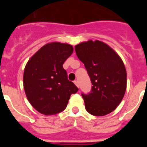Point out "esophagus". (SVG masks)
Wrapping results in <instances>:
<instances>
[{"label": "esophagus", "mask_w": 147, "mask_h": 147, "mask_svg": "<svg viewBox=\"0 0 147 147\" xmlns=\"http://www.w3.org/2000/svg\"><path fill=\"white\" fill-rule=\"evenodd\" d=\"M74 84L76 85V87H78V88H80V84H79V82H78L77 80H75V81H74Z\"/></svg>", "instance_id": "esophagus-1"}]
</instances>
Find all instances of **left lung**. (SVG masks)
<instances>
[{"label":"left lung","mask_w":147,"mask_h":147,"mask_svg":"<svg viewBox=\"0 0 147 147\" xmlns=\"http://www.w3.org/2000/svg\"><path fill=\"white\" fill-rule=\"evenodd\" d=\"M92 82L91 93L82 94L90 114L103 116L121 103L127 88V71L119 54L107 43L90 40L75 45Z\"/></svg>","instance_id":"obj_1"}]
</instances>
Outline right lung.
<instances>
[{
    "mask_svg": "<svg viewBox=\"0 0 147 147\" xmlns=\"http://www.w3.org/2000/svg\"><path fill=\"white\" fill-rule=\"evenodd\" d=\"M74 51L67 43L44 45L28 59L23 73V88L32 107L45 115H54L67 107L78 88L67 80L62 65Z\"/></svg>",
    "mask_w": 147,
    "mask_h": 147,
    "instance_id": "1",
    "label": "right lung"
}]
</instances>
